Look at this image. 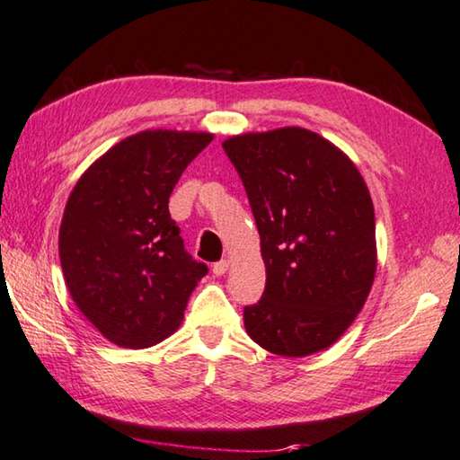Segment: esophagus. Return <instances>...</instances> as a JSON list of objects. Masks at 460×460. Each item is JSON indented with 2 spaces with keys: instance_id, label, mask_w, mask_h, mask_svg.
I'll use <instances>...</instances> for the list:
<instances>
[{
  "instance_id": "obj_1",
  "label": "esophagus",
  "mask_w": 460,
  "mask_h": 460,
  "mask_svg": "<svg viewBox=\"0 0 460 460\" xmlns=\"http://www.w3.org/2000/svg\"><path fill=\"white\" fill-rule=\"evenodd\" d=\"M226 270H228V260H218V262L212 264V272L216 276H224L226 274Z\"/></svg>"
}]
</instances>
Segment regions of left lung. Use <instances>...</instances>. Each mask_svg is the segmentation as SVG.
Instances as JSON below:
<instances>
[{
	"mask_svg": "<svg viewBox=\"0 0 460 460\" xmlns=\"http://www.w3.org/2000/svg\"><path fill=\"white\" fill-rule=\"evenodd\" d=\"M244 184L266 288L248 336L280 357L328 349L365 306L376 272L375 208L354 164L305 128L222 144Z\"/></svg>",
	"mask_w": 460,
	"mask_h": 460,
	"instance_id": "obj_1",
	"label": "left lung"
}]
</instances>
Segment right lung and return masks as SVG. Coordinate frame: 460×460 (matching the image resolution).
Returning <instances> with one entry per match:
<instances>
[{
  "label": "right lung",
  "mask_w": 460,
  "mask_h": 460,
  "mask_svg": "<svg viewBox=\"0 0 460 460\" xmlns=\"http://www.w3.org/2000/svg\"><path fill=\"white\" fill-rule=\"evenodd\" d=\"M212 134L148 129L116 144L77 181L59 262L77 308L118 346L160 342L184 318L208 266L188 254L168 200Z\"/></svg>",
  "instance_id": "right-lung-1"
}]
</instances>
